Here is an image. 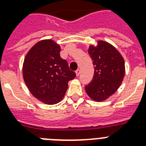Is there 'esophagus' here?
Here are the masks:
<instances>
[{"label":"esophagus","mask_w":146,"mask_h":146,"mask_svg":"<svg viewBox=\"0 0 146 146\" xmlns=\"http://www.w3.org/2000/svg\"><path fill=\"white\" fill-rule=\"evenodd\" d=\"M76 74H77V76H79L80 74V70L79 69H77V70H76Z\"/></svg>","instance_id":"34e87169"}]
</instances>
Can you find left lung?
<instances>
[{
	"mask_svg": "<svg viewBox=\"0 0 146 146\" xmlns=\"http://www.w3.org/2000/svg\"><path fill=\"white\" fill-rule=\"evenodd\" d=\"M88 54L94 66V75L85 89L92 99L104 101L121 86L125 74L124 60L116 49L103 41H99L96 47L90 46Z\"/></svg>",
	"mask_w": 146,
	"mask_h": 146,
	"instance_id": "obj_1",
	"label": "left lung"
}]
</instances>
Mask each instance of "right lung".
<instances>
[{
    "mask_svg": "<svg viewBox=\"0 0 146 146\" xmlns=\"http://www.w3.org/2000/svg\"><path fill=\"white\" fill-rule=\"evenodd\" d=\"M60 52V46L52 40H43L29 50L24 60L25 84L33 96L45 104L59 102L68 88V82L76 77Z\"/></svg>",
    "mask_w": 146,
    "mask_h": 146,
    "instance_id": "add662e5",
    "label": "right lung"
}]
</instances>
